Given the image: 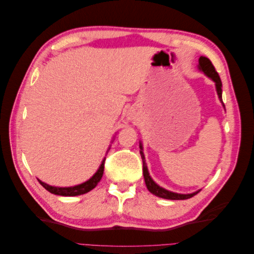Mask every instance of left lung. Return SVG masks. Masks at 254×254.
I'll return each mask as SVG.
<instances>
[{
    "mask_svg": "<svg viewBox=\"0 0 254 254\" xmlns=\"http://www.w3.org/2000/svg\"><path fill=\"white\" fill-rule=\"evenodd\" d=\"M198 68L200 71H202L207 77H210L214 82H215V86H216V91H217V94H218V97L220 99V102L222 104V106L225 107L224 103H222V83H221V80H220V77L218 73L216 72V70H215V67L213 65V64L211 63V60L209 58L206 57H203L201 56L200 58H199V64H198ZM140 153H141V157H142V160H143V176H144V180H145V184L146 187H147L148 190L150 191V193H152L153 195H156L158 197H161V198H164V199H171V200H184V199H189V198H191L193 196H195L196 194H198L199 191L200 190H197V191H194V193L191 194H178V193H173V191H170L167 190L163 188L159 187L158 184L153 181L151 179V177L149 176V173H148V170H147V165H146V162H145V157H144V153H143V146H142V143H140Z\"/></svg>",
    "mask_w": 254,
    "mask_h": 254,
    "instance_id": "8db88e82",
    "label": "left lung"
}]
</instances>
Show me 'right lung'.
I'll return each instance as SVG.
<instances>
[{
    "instance_id": "add662e5",
    "label": "right lung",
    "mask_w": 254,
    "mask_h": 254,
    "mask_svg": "<svg viewBox=\"0 0 254 254\" xmlns=\"http://www.w3.org/2000/svg\"><path fill=\"white\" fill-rule=\"evenodd\" d=\"M105 160L106 159L103 160V162H102L101 166H99L97 172L93 176H92L88 181L83 182L81 184H78V186L70 187V188H56V187L49 186V184L40 181L39 179H38V181L40 182V184L45 190H49L50 193L55 194V195H60V196H78V195L86 194V193H88V191H90L91 190H93L97 186V183L101 181L102 177H103V174H104Z\"/></svg>"
}]
</instances>
